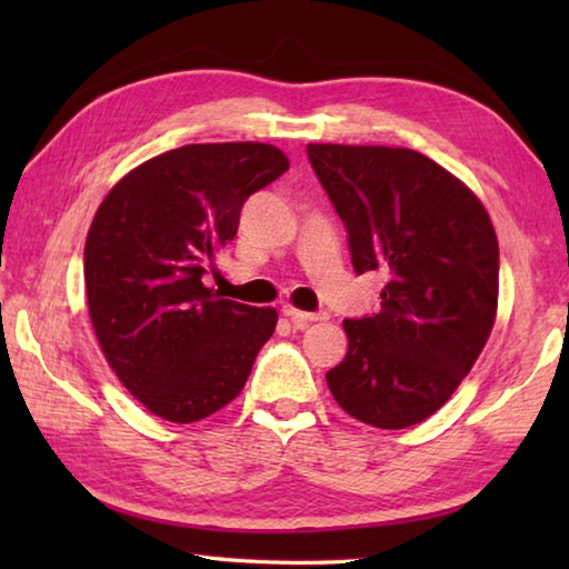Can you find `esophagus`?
I'll return each mask as SVG.
<instances>
[{
  "instance_id": "obj_1",
  "label": "esophagus",
  "mask_w": 569,
  "mask_h": 569,
  "mask_svg": "<svg viewBox=\"0 0 569 569\" xmlns=\"http://www.w3.org/2000/svg\"><path fill=\"white\" fill-rule=\"evenodd\" d=\"M283 316H288V319H291V323L296 326V329H306L308 323L326 319V313H306V311H298V308H293V306H283Z\"/></svg>"
}]
</instances>
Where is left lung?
<instances>
[{"mask_svg":"<svg viewBox=\"0 0 569 569\" xmlns=\"http://www.w3.org/2000/svg\"><path fill=\"white\" fill-rule=\"evenodd\" d=\"M306 152L349 233L353 271L389 273L381 311L343 321L349 351L326 381L353 419L407 429L445 407L492 333V220L465 182L417 150Z\"/></svg>","mask_w":569,"mask_h":569,"instance_id":"8db88e82","label":"left lung"}]
</instances>
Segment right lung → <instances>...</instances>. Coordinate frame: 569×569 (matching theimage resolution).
Instances as JSON below:
<instances>
[{
    "label": "right lung",
    "instance_id": "obj_1",
    "mask_svg": "<svg viewBox=\"0 0 569 569\" xmlns=\"http://www.w3.org/2000/svg\"><path fill=\"white\" fill-rule=\"evenodd\" d=\"M288 170L266 142L182 146L114 186L84 243L92 329L122 387L156 417L200 421L243 391L273 308L206 286L256 190Z\"/></svg>",
    "mask_w": 569,
    "mask_h": 569
}]
</instances>
